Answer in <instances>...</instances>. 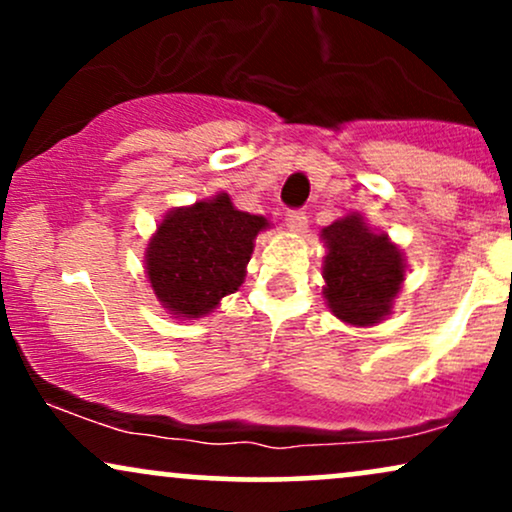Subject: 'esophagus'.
<instances>
[{
    "instance_id": "34e87169",
    "label": "esophagus",
    "mask_w": 512,
    "mask_h": 512,
    "mask_svg": "<svg viewBox=\"0 0 512 512\" xmlns=\"http://www.w3.org/2000/svg\"><path fill=\"white\" fill-rule=\"evenodd\" d=\"M286 226H289L291 231H303V228L308 226V216H305V211L303 209L286 211Z\"/></svg>"
}]
</instances>
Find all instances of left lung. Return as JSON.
I'll list each match as a JSON object with an SVG mask.
<instances>
[{
  "label": "left lung",
  "mask_w": 512,
  "mask_h": 512,
  "mask_svg": "<svg viewBox=\"0 0 512 512\" xmlns=\"http://www.w3.org/2000/svg\"><path fill=\"white\" fill-rule=\"evenodd\" d=\"M327 240L325 298L339 320L375 325L402 289V252L385 233H370L361 216H346L322 231Z\"/></svg>",
  "instance_id": "obj_1"
}]
</instances>
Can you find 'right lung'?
Listing matches in <instances>:
<instances>
[{
  "instance_id": "right-lung-1",
  "label": "right lung",
  "mask_w": 512,
  "mask_h": 512,
  "mask_svg": "<svg viewBox=\"0 0 512 512\" xmlns=\"http://www.w3.org/2000/svg\"><path fill=\"white\" fill-rule=\"evenodd\" d=\"M269 223L238 211L228 195L175 209L146 250V272L163 308L202 317L243 284L257 233Z\"/></svg>"
}]
</instances>
